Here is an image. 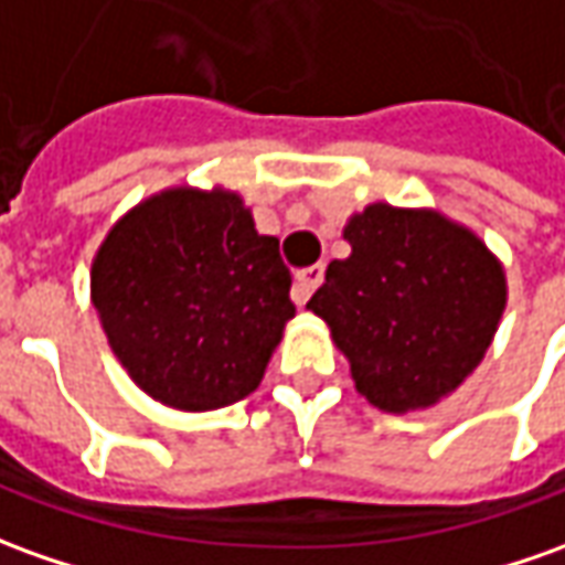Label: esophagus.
<instances>
[{"label":"esophagus","instance_id":"esophagus-1","mask_svg":"<svg viewBox=\"0 0 565 565\" xmlns=\"http://www.w3.org/2000/svg\"><path fill=\"white\" fill-rule=\"evenodd\" d=\"M322 276H326V267H322V264H313V267L298 270V276H295V301H298V305H307V298L317 291V286L322 282Z\"/></svg>","mask_w":565,"mask_h":565}]
</instances>
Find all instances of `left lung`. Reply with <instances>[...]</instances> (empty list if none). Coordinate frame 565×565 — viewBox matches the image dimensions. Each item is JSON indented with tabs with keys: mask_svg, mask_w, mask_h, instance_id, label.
<instances>
[{
	"mask_svg": "<svg viewBox=\"0 0 565 565\" xmlns=\"http://www.w3.org/2000/svg\"><path fill=\"white\" fill-rule=\"evenodd\" d=\"M307 307L332 329L356 391L384 412L437 406L480 365L508 305L501 260L430 209L372 202L344 227Z\"/></svg>",
	"mask_w": 565,
	"mask_h": 565,
	"instance_id": "8db88e82",
	"label": "left lung"
}]
</instances>
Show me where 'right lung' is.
<instances>
[{"mask_svg": "<svg viewBox=\"0 0 565 565\" xmlns=\"http://www.w3.org/2000/svg\"><path fill=\"white\" fill-rule=\"evenodd\" d=\"M279 239L239 193L169 186L119 217L92 260V305L143 394L181 412L248 396L295 317Z\"/></svg>", "mask_w": 565, "mask_h": 565, "instance_id": "1", "label": "right lung"}]
</instances>
